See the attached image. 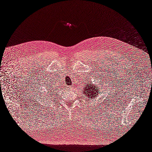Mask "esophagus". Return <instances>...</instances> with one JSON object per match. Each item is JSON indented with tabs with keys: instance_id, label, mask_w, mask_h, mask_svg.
Returning a JSON list of instances; mask_svg holds the SVG:
<instances>
[{
	"instance_id": "obj_1",
	"label": "esophagus",
	"mask_w": 152,
	"mask_h": 152,
	"mask_svg": "<svg viewBox=\"0 0 152 152\" xmlns=\"http://www.w3.org/2000/svg\"><path fill=\"white\" fill-rule=\"evenodd\" d=\"M73 88V85H70V86H67V88L69 89V90H72Z\"/></svg>"
}]
</instances>
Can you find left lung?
Listing matches in <instances>:
<instances>
[{
	"label": "left lung",
	"instance_id": "1",
	"mask_svg": "<svg viewBox=\"0 0 152 152\" xmlns=\"http://www.w3.org/2000/svg\"><path fill=\"white\" fill-rule=\"evenodd\" d=\"M100 85H98L97 86L96 85H92V83H90V84H88L87 83V84L86 85L85 87L84 86V88H83L84 90L83 91V93L87 95L88 100L89 98H96V97H97V96H98L99 94L98 90L100 89V91L102 90L101 88H98L100 87Z\"/></svg>",
	"mask_w": 152,
	"mask_h": 152
}]
</instances>
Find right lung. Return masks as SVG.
I'll use <instances>...</instances> for the list:
<instances>
[{
	"label": "right lung",
	"mask_w": 152,
	"mask_h": 152,
	"mask_svg": "<svg viewBox=\"0 0 152 152\" xmlns=\"http://www.w3.org/2000/svg\"><path fill=\"white\" fill-rule=\"evenodd\" d=\"M55 90H56V89H54L53 91H50V89H48V88H47V91H48V92H50V94H48V95H49V96H48V97H52V96H54V92H55ZM51 91L53 92L52 94H51ZM53 98H54V97H53ZM54 98H55V97H54Z\"/></svg>",
	"instance_id": "1"
}]
</instances>
